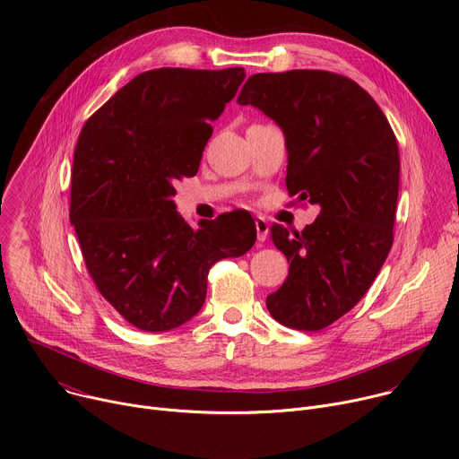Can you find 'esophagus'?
Masks as SVG:
<instances>
[{
  "label": "esophagus",
  "mask_w": 459,
  "mask_h": 459,
  "mask_svg": "<svg viewBox=\"0 0 459 459\" xmlns=\"http://www.w3.org/2000/svg\"><path fill=\"white\" fill-rule=\"evenodd\" d=\"M254 225H255V232H257V239L265 241L269 236V223L264 218H255Z\"/></svg>",
  "instance_id": "obj_1"
}]
</instances>
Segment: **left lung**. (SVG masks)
<instances>
[{
  "instance_id": "8db88e82",
  "label": "left lung",
  "mask_w": 459,
  "mask_h": 459,
  "mask_svg": "<svg viewBox=\"0 0 459 459\" xmlns=\"http://www.w3.org/2000/svg\"><path fill=\"white\" fill-rule=\"evenodd\" d=\"M238 103L257 107L281 126L287 190L319 205V216L301 232L271 227L290 265L283 285L267 296V308L289 329L321 331L365 296L394 241V130L365 89L329 71L254 74Z\"/></svg>"
}]
</instances>
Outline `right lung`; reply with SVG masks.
<instances>
[{
    "label": "right lung",
    "mask_w": 459,
    "mask_h": 459,
    "mask_svg": "<svg viewBox=\"0 0 459 459\" xmlns=\"http://www.w3.org/2000/svg\"><path fill=\"white\" fill-rule=\"evenodd\" d=\"M243 80L241 67L147 71L82 128L71 223L96 289L142 331H170L198 314L211 267L255 243L247 211L202 220L200 229H192L172 200L174 185L198 172L211 121Z\"/></svg>",
    "instance_id": "1"
}]
</instances>
